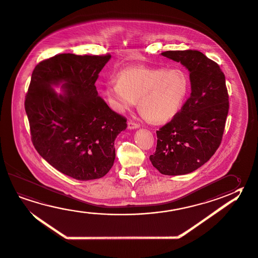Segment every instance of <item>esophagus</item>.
Masks as SVG:
<instances>
[{"label": "esophagus", "instance_id": "34e87169", "mask_svg": "<svg viewBox=\"0 0 258 258\" xmlns=\"http://www.w3.org/2000/svg\"><path fill=\"white\" fill-rule=\"evenodd\" d=\"M127 126H128V129H137V128H139L140 125L137 123V122H134V121H132V120H129L128 122H127Z\"/></svg>", "mask_w": 258, "mask_h": 258}]
</instances>
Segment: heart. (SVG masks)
<instances>
[{
    "label": "heart",
    "mask_w": 258,
    "mask_h": 258,
    "mask_svg": "<svg viewBox=\"0 0 258 258\" xmlns=\"http://www.w3.org/2000/svg\"><path fill=\"white\" fill-rule=\"evenodd\" d=\"M189 90L182 70L132 66L121 70L116 82L107 85L104 96L111 109L122 114L136 105L147 120L157 124L169 122L181 109Z\"/></svg>",
    "instance_id": "1"
}]
</instances>
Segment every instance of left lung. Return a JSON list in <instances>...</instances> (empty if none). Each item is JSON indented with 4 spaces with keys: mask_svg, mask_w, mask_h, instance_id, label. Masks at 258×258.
Segmentation results:
<instances>
[{
    "mask_svg": "<svg viewBox=\"0 0 258 258\" xmlns=\"http://www.w3.org/2000/svg\"><path fill=\"white\" fill-rule=\"evenodd\" d=\"M161 55L188 70L191 93L179 113L156 132V151L150 160L162 174H188L205 164L222 140L229 108L225 75L198 50Z\"/></svg>",
    "mask_w": 258,
    "mask_h": 258,
    "instance_id": "left-lung-1",
    "label": "left lung"
}]
</instances>
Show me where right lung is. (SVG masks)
Returning <instances> with one entry per match:
<instances>
[{"instance_id": "obj_1", "label": "right lung", "mask_w": 258, "mask_h": 258, "mask_svg": "<svg viewBox=\"0 0 258 258\" xmlns=\"http://www.w3.org/2000/svg\"><path fill=\"white\" fill-rule=\"evenodd\" d=\"M111 55H56L39 62L25 98L31 140L39 155L79 180L100 179L114 164V140L126 119L98 96L96 79ZM61 85L57 94L53 86Z\"/></svg>"}]
</instances>
